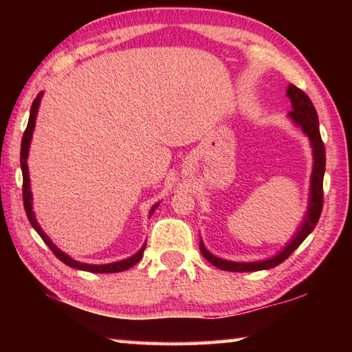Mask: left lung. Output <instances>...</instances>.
I'll return each mask as SVG.
<instances>
[{
    "label": "left lung",
    "mask_w": 352,
    "mask_h": 352,
    "mask_svg": "<svg viewBox=\"0 0 352 352\" xmlns=\"http://www.w3.org/2000/svg\"><path fill=\"white\" fill-rule=\"evenodd\" d=\"M287 96L292 102V110L289 115L294 121L302 129L311 144L314 147V170L311 178V199H309V211L307 216L302 222L301 228L298 230L296 236L292 239V242L285 247L281 253L276 254L275 258L259 261V262H231L216 258L205 248L204 243H200V252L205 256L208 262H211L214 267H217L220 270L226 272H258L276 267L284 262L289 256L295 252V250L301 245L302 241L312 233L315 225L318 223V219L321 216V210H323V177H324V168H326V148L324 142L321 140L320 135V124L317 110L312 104V100L309 99L307 94L295 85H289L287 88Z\"/></svg>",
    "instance_id": "1"
}]
</instances>
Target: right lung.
Instances as JSON below:
<instances>
[{
	"mask_svg": "<svg viewBox=\"0 0 352 352\" xmlns=\"http://www.w3.org/2000/svg\"><path fill=\"white\" fill-rule=\"evenodd\" d=\"M41 94L43 93H38L37 98L34 99L32 107H31V115H29V121H28V127L25 130V133H23V140H21V152H20V163H21V172H23V205H25V211H26V216L29 219V222L34 226V230L37 231L40 234L41 239L45 241V243L47 247L51 248V252L54 253L58 259H60L63 264H67L69 267H73V269L77 270H85V272H90V273H118V272H124L130 269V267H133L136 262H138L142 258V253H144V248H146V243L142 245V248L140 250L138 253L133 254L132 258L129 259H124V261H118V262H113V264H105V265H93V264H82V262H77L73 258H69L68 254H65L63 252H60L54 243L51 242L50 237H47L43 230L40 228V225L37 222V219L34 216V211H32V194H31V184H29V172H28V153H29V144H31V138H32V132H34V127H35V118H37V110H38V105H40V99H41ZM158 205H155L152 208L151 214L155 211V208Z\"/></svg>",
	"mask_w": 352,
	"mask_h": 352,
	"instance_id": "obj_1",
	"label": "right lung"
}]
</instances>
